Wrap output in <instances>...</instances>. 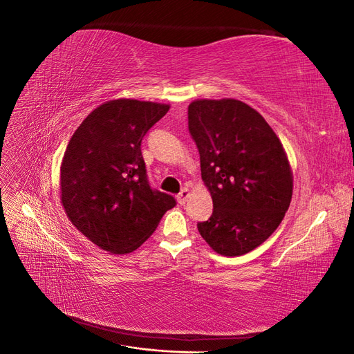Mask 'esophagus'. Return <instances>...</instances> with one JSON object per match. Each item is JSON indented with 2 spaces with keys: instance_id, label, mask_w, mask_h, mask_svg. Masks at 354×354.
Masks as SVG:
<instances>
[{
  "instance_id": "34e87169",
  "label": "esophagus",
  "mask_w": 354,
  "mask_h": 354,
  "mask_svg": "<svg viewBox=\"0 0 354 354\" xmlns=\"http://www.w3.org/2000/svg\"><path fill=\"white\" fill-rule=\"evenodd\" d=\"M189 195H190V192H189V189H181V192L180 194L177 195V201H178V203L180 205H185V203L187 202V199H189Z\"/></svg>"
}]
</instances>
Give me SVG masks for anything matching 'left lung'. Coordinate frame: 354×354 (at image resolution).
<instances>
[{
  "label": "left lung",
  "mask_w": 354,
  "mask_h": 354,
  "mask_svg": "<svg viewBox=\"0 0 354 354\" xmlns=\"http://www.w3.org/2000/svg\"><path fill=\"white\" fill-rule=\"evenodd\" d=\"M187 115L214 208L198 230L216 252L243 255L270 236L291 203L292 173L283 146L241 100H195Z\"/></svg>",
  "instance_id": "1"
}]
</instances>
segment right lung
I'll return each mask as SVG.
<instances>
[{
  "instance_id": "right-lung-1",
  "label": "right lung",
  "mask_w": 354,
  "mask_h": 354,
  "mask_svg": "<svg viewBox=\"0 0 354 354\" xmlns=\"http://www.w3.org/2000/svg\"><path fill=\"white\" fill-rule=\"evenodd\" d=\"M169 104L118 99L100 104L73 133L60 167L62 203L85 238L112 254L137 250L176 199L153 189L142 140Z\"/></svg>"
}]
</instances>
